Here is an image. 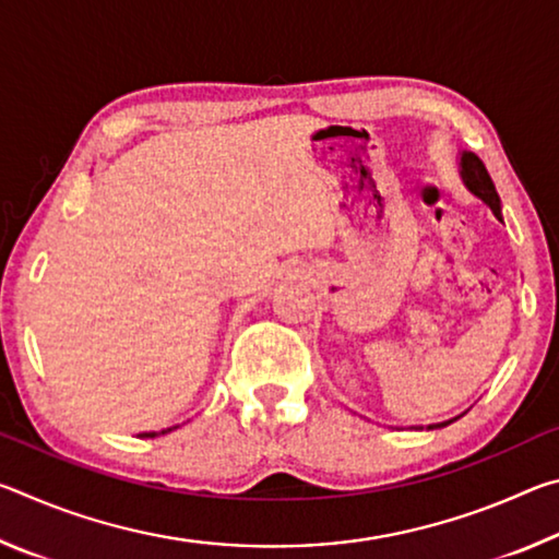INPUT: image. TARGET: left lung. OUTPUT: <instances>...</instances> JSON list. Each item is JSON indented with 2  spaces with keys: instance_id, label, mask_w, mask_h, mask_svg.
<instances>
[{
  "instance_id": "8db88e82",
  "label": "left lung",
  "mask_w": 559,
  "mask_h": 559,
  "mask_svg": "<svg viewBox=\"0 0 559 559\" xmlns=\"http://www.w3.org/2000/svg\"><path fill=\"white\" fill-rule=\"evenodd\" d=\"M461 177H463V182L468 185L471 192L476 194V197H480V200H484L490 206V212H493L498 219H503V216H500V200H498L496 185H493V179H490L486 165L480 163L478 155H473V153H463L461 155ZM447 424H451V421L429 424V429L447 427Z\"/></svg>"
}]
</instances>
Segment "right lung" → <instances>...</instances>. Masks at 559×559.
<instances>
[{"instance_id":"add662e5","label":"right lung","mask_w":559,"mask_h":559,"mask_svg":"<svg viewBox=\"0 0 559 559\" xmlns=\"http://www.w3.org/2000/svg\"><path fill=\"white\" fill-rule=\"evenodd\" d=\"M173 429V427H169ZM169 429H163V431H155V429H147V431H143L140 433V437H157V433H165V431H169Z\"/></svg>"}]
</instances>
